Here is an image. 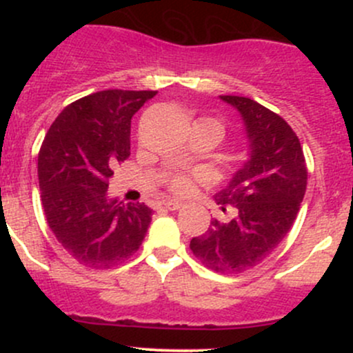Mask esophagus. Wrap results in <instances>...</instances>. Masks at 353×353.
<instances>
[{"instance_id":"obj_1","label":"esophagus","mask_w":353,"mask_h":353,"mask_svg":"<svg viewBox=\"0 0 353 353\" xmlns=\"http://www.w3.org/2000/svg\"><path fill=\"white\" fill-rule=\"evenodd\" d=\"M164 208L168 210H177V209L182 208V204H181V202H177V201H168V202H164Z\"/></svg>"}]
</instances>
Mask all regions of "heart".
I'll list each match as a JSON object with an SVG mask.
<instances>
[{
  "instance_id": "heart-1",
  "label": "heart",
  "mask_w": 353,
  "mask_h": 353,
  "mask_svg": "<svg viewBox=\"0 0 353 353\" xmlns=\"http://www.w3.org/2000/svg\"><path fill=\"white\" fill-rule=\"evenodd\" d=\"M204 121V123H208L212 125V128H216L219 132L222 134V125L221 123H217L216 119H210V117H205V119H201ZM205 181V174L202 171H174V172H169L168 176L164 177V184L165 188L171 190L172 194H177V196H185V194H189L190 190L196 188V184H199V182H204Z\"/></svg>"
}]
</instances>
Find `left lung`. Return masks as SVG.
Masks as SVG:
<instances>
[{
	"instance_id": "left-lung-1",
	"label": "left lung",
	"mask_w": 353,
	"mask_h": 353,
	"mask_svg": "<svg viewBox=\"0 0 353 353\" xmlns=\"http://www.w3.org/2000/svg\"><path fill=\"white\" fill-rule=\"evenodd\" d=\"M241 112L250 143V159L214 199L236 216L210 221L190 250L214 272L236 275L261 264L289 234L307 189L301 141L281 116L242 96H221Z\"/></svg>"
}]
</instances>
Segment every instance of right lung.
Returning <instances> with one entry per match:
<instances>
[{
  "instance_id": "obj_1",
  "label": "right lung",
  "mask_w": 353,
  "mask_h": 353,
  "mask_svg": "<svg viewBox=\"0 0 353 353\" xmlns=\"http://www.w3.org/2000/svg\"><path fill=\"white\" fill-rule=\"evenodd\" d=\"M157 91L84 96L56 117L38 154L48 225L79 264L109 269L134 255L152 219L144 204L108 199L112 169L131 154V119Z\"/></svg>"
}]
</instances>
